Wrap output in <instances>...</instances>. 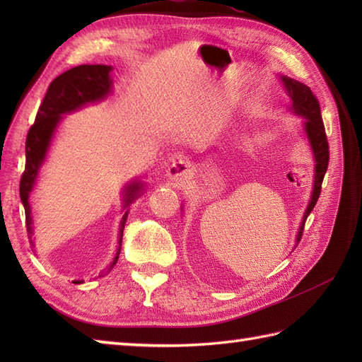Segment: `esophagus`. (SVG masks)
Returning a JSON list of instances; mask_svg holds the SVG:
<instances>
[{
	"label": "esophagus",
	"mask_w": 362,
	"mask_h": 362,
	"mask_svg": "<svg viewBox=\"0 0 362 362\" xmlns=\"http://www.w3.org/2000/svg\"><path fill=\"white\" fill-rule=\"evenodd\" d=\"M191 174H193L191 165L189 161L185 160H174L166 171V175L171 179L174 185H183V183H187L191 179Z\"/></svg>",
	"instance_id": "obj_1"
}]
</instances>
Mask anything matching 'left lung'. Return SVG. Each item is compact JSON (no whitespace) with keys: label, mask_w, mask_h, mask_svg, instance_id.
<instances>
[{"label":"left lung","mask_w":362,"mask_h":362,"mask_svg":"<svg viewBox=\"0 0 362 362\" xmlns=\"http://www.w3.org/2000/svg\"><path fill=\"white\" fill-rule=\"evenodd\" d=\"M281 82H283V87L286 88V93L291 98L289 109L296 115H300V117L305 118L303 127L311 144L314 161H316V168H314V173L316 174H314V187H313L311 201L308 206H306L302 224H300L298 233L296 238L298 244V241L302 240L306 218L310 216V213L313 211L314 205H316L317 199L320 196L322 182H324V175L327 173L328 161H329V151H328V140H327L324 121H322V117H320V105H319L317 98L314 96V93L311 91V88L306 87L302 82H297L294 79L288 78V76H281Z\"/></svg>","instance_id":"8db88e82"}]
</instances>
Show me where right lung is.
I'll use <instances>...</instances> for the list:
<instances>
[{"mask_svg":"<svg viewBox=\"0 0 362 362\" xmlns=\"http://www.w3.org/2000/svg\"><path fill=\"white\" fill-rule=\"evenodd\" d=\"M110 71L112 66L109 65H79L57 76L49 83L48 90H46V95L43 98V103L40 104V109L37 112L34 124L30 126L26 136V166L20 180V197L23 206H25L29 236L33 235V216H30L29 194L35 185L38 169H40L45 161L56 127L60 119H62V115L78 110L90 103L101 101V99L110 93ZM141 191L143 183L140 182H132L124 188V214H122L119 226V245L122 243V232H124L129 214L127 206L140 196ZM30 243H33V240H30ZM119 250L121 247L118 249L117 257H115L109 269L117 264ZM74 283H82V280Z\"/></svg>","mask_w":362,"mask_h":362,"instance_id":"add662e5","label":"right lung"}]
</instances>
